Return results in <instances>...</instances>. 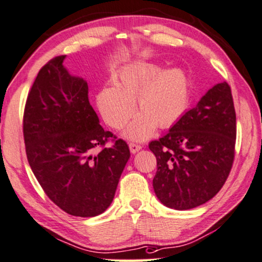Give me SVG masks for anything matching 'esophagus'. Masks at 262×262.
<instances>
[{
    "instance_id": "34e87169",
    "label": "esophagus",
    "mask_w": 262,
    "mask_h": 262,
    "mask_svg": "<svg viewBox=\"0 0 262 262\" xmlns=\"http://www.w3.org/2000/svg\"><path fill=\"white\" fill-rule=\"evenodd\" d=\"M129 149H130V153L132 154H135V153H138L139 150H141L142 149V147L140 146V144H136V143H129Z\"/></svg>"
}]
</instances>
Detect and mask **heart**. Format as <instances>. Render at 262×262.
I'll return each instance as SVG.
<instances>
[{"mask_svg": "<svg viewBox=\"0 0 262 262\" xmlns=\"http://www.w3.org/2000/svg\"><path fill=\"white\" fill-rule=\"evenodd\" d=\"M140 113L123 132L132 141H143L156 127L174 126L189 104V82L181 68L161 69L153 62L139 61L120 70L115 85L108 84L96 95V104L109 127L121 129L135 112Z\"/></svg>", "mask_w": 262, "mask_h": 262, "instance_id": "1", "label": "heart"}]
</instances>
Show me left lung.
<instances>
[{
    "instance_id": "8db88e82",
    "label": "left lung",
    "mask_w": 262,
    "mask_h": 262,
    "mask_svg": "<svg viewBox=\"0 0 262 262\" xmlns=\"http://www.w3.org/2000/svg\"><path fill=\"white\" fill-rule=\"evenodd\" d=\"M235 139L231 87L221 82L163 138L149 143L158 163L153 187L161 204L186 210L215 196L232 169Z\"/></svg>"
}]
</instances>
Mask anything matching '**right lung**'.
I'll use <instances>...</instances> for the list:
<instances>
[{
	"mask_svg": "<svg viewBox=\"0 0 262 262\" xmlns=\"http://www.w3.org/2000/svg\"><path fill=\"white\" fill-rule=\"evenodd\" d=\"M57 56L41 68L27 99L23 135L29 166L54 204L92 217L111 206L130 151L123 140L102 148L111 132L88 100L87 81Z\"/></svg>",
	"mask_w": 262,
	"mask_h": 262,
	"instance_id": "1",
	"label": "right lung"
}]
</instances>
